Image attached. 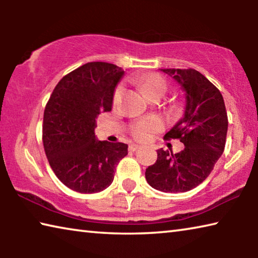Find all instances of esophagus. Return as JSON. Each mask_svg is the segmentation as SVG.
<instances>
[{
  "label": "esophagus",
  "mask_w": 258,
  "mask_h": 258,
  "mask_svg": "<svg viewBox=\"0 0 258 258\" xmlns=\"http://www.w3.org/2000/svg\"><path fill=\"white\" fill-rule=\"evenodd\" d=\"M140 148H141V147L138 146V145H131L128 149H130V151H137L138 149H140Z\"/></svg>",
  "instance_id": "34e87169"
}]
</instances>
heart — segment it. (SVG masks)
Listing matches in <instances>:
<instances>
[{
    "mask_svg": "<svg viewBox=\"0 0 258 258\" xmlns=\"http://www.w3.org/2000/svg\"><path fill=\"white\" fill-rule=\"evenodd\" d=\"M139 85L141 87L148 98H151L159 92H165L166 91V81L163 77L157 75V74H147L139 80ZM121 89L118 87L113 94V102H117L120 98ZM163 128V121L158 117H148L146 119H141L137 121L132 127V134L135 139L145 141L151 138L154 133L159 132Z\"/></svg>",
    "mask_w": 258,
    "mask_h": 258,
    "instance_id": "heart-1",
    "label": "heart"
}]
</instances>
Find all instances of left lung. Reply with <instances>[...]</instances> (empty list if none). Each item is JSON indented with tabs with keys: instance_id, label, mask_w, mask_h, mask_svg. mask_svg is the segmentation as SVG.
<instances>
[{
	"instance_id": "obj_1",
	"label": "left lung",
	"mask_w": 258,
	"mask_h": 258,
	"mask_svg": "<svg viewBox=\"0 0 258 258\" xmlns=\"http://www.w3.org/2000/svg\"><path fill=\"white\" fill-rule=\"evenodd\" d=\"M185 92L184 116L165 134L178 139L184 149L157 150V161L146 169L147 182L163 192H185L206 180L223 154L228 115L220 90L196 69H160Z\"/></svg>"
}]
</instances>
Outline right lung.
I'll return each mask as SVG.
<instances>
[{"mask_svg":"<svg viewBox=\"0 0 258 258\" xmlns=\"http://www.w3.org/2000/svg\"><path fill=\"white\" fill-rule=\"evenodd\" d=\"M124 75L116 64L87 62L61 78L43 117V146L56 177L76 192L94 194L113 181L127 145L99 141L95 119L110 111L115 87Z\"/></svg>","mask_w":258,"mask_h":258,"instance_id":"right-lung-1","label":"right lung"}]
</instances>
